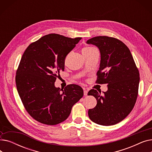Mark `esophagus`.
I'll list each match as a JSON object with an SVG mask.
<instances>
[{
	"instance_id": "obj_1",
	"label": "esophagus",
	"mask_w": 152,
	"mask_h": 152,
	"mask_svg": "<svg viewBox=\"0 0 152 152\" xmlns=\"http://www.w3.org/2000/svg\"><path fill=\"white\" fill-rule=\"evenodd\" d=\"M87 92H88V91L86 90V89H84V95H87Z\"/></svg>"
}]
</instances>
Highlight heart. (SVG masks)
Returning <instances> with one entry per match:
<instances>
[{
  "label": "heart",
  "mask_w": 152,
  "mask_h": 152,
  "mask_svg": "<svg viewBox=\"0 0 152 152\" xmlns=\"http://www.w3.org/2000/svg\"><path fill=\"white\" fill-rule=\"evenodd\" d=\"M93 49H94V48L92 47H87L84 48V49H83V51H88V50H91Z\"/></svg>",
  "instance_id": "b5f03b06"
}]
</instances>
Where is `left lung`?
<instances>
[{"label":"left lung","instance_id":"left-lung-1","mask_svg":"<svg viewBox=\"0 0 152 152\" xmlns=\"http://www.w3.org/2000/svg\"><path fill=\"white\" fill-rule=\"evenodd\" d=\"M87 44L96 45L101 60L97 73V84H107L108 91L91 89L97 105L88 111L94 123L102 126L116 124L128 115L133 109L138 95L139 71L129 48L120 40L106 36L92 37Z\"/></svg>","mask_w":152,"mask_h":152}]
</instances>
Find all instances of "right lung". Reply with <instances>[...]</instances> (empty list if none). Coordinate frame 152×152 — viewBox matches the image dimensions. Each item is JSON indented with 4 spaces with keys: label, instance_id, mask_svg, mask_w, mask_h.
Instances as JSON below:
<instances>
[{
    "label": "right lung",
    "instance_id": "obj_1",
    "mask_svg": "<svg viewBox=\"0 0 152 152\" xmlns=\"http://www.w3.org/2000/svg\"><path fill=\"white\" fill-rule=\"evenodd\" d=\"M81 39L49 34L32 42L24 52L15 81L24 107L37 121L51 126L64 121L83 97L78 85L69 84L61 89L55 87L60 71L65 69L66 56Z\"/></svg>",
    "mask_w": 152,
    "mask_h": 152
}]
</instances>
